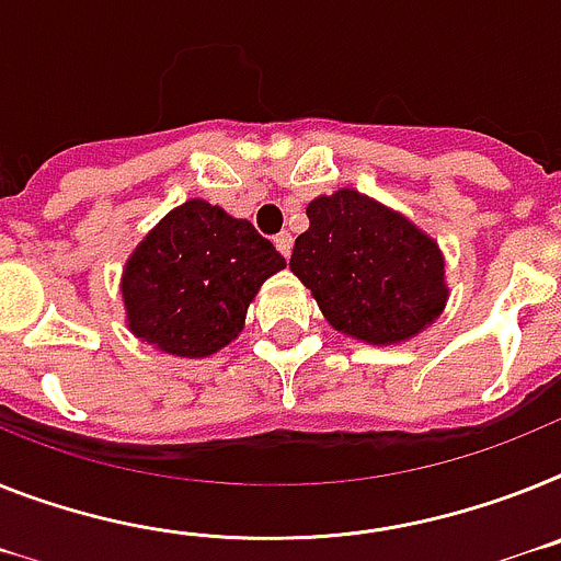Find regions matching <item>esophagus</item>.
I'll return each instance as SVG.
<instances>
[{
    "mask_svg": "<svg viewBox=\"0 0 561 561\" xmlns=\"http://www.w3.org/2000/svg\"><path fill=\"white\" fill-rule=\"evenodd\" d=\"M273 244H276V251H279L282 256L288 259L290 251H294V237H290V233H279V237L273 239Z\"/></svg>",
    "mask_w": 561,
    "mask_h": 561,
    "instance_id": "esophagus-1",
    "label": "esophagus"
}]
</instances>
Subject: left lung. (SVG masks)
Wrapping results in <instances>:
<instances>
[{
  "mask_svg": "<svg viewBox=\"0 0 561 561\" xmlns=\"http://www.w3.org/2000/svg\"><path fill=\"white\" fill-rule=\"evenodd\" d=\"M308 219L290 271L336 331L390 345L439 317L448 299L445 262L404 216L345 187L310 202Z\"/></svg>",
  "mask_w": 561,
  "mask_h": 561,
  "instance_id": "obj_1",
  "label": "left lung"
}]
</instances>
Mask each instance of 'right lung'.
I'll use <instances>...</instances> for the list:
<instances>
[{
	"label": "right lung",
	"mask_w": 561,
	"mask_h": 561,
	"mask_svg": "<svg viewBox=\"0 0 561 561\" xmlns=\"http://www.w3.org/2000/svg\"><path fill=\"white\" fill-rule=\"evenodd\" d=\"M282 256L248 219L205 199L164 216L125 267L130 331L176 356H208L242 331L248 305Z\"/></svg>",
	"instance_id": "obj_1"
}]
</instances>
